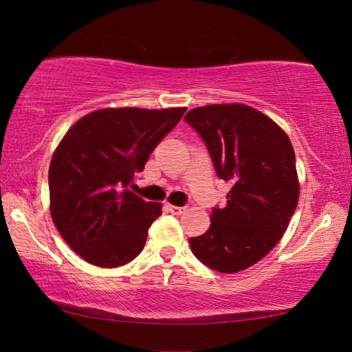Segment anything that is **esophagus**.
Segmentation results:
<instances>
[{
  "mask_svg": "<svg viewBox=\"0 0 352 352\" xmlns=\"http://www.w3.org/2000/svg\"><path fill=\"white\" fill-rule=\"evenodd\" d=\"M168 206V211L173 214H182L186 211L184 206H176V205H166Z\"/></svg>",
  "mask_w": 352,
  "mask_h": 352,
  "instance_id": "obj_1",
  "label": "esophagus"
}]
</instances>
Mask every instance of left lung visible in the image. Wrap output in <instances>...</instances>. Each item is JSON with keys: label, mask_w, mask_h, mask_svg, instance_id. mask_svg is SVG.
<instances>
[{"label": "left lung", "mask_w": 352, "mask_h": 352, "mask_svg": "<svg viewBox=\"0 0 352 352\" xmlns=\"http://www.w3.org/2000/svg\"><path fill=\"white\" fill-rule=\"evenodd\" d=\"M204 139L216 173L230 184L192 253L218 272L256 264L283 237L300 199L295 151L278 124L245 104H211L186 115Z\"/></svg>", "instance_id": "1"}]
</instances>
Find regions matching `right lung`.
Here are the masks:
<instances>
[{
    "label": "right lung",
    "instance_id": "1",
    "mask_svg": "<svg viewBox=\"0 0 352 352\" xmlns=\"http://www.w3.org/2000/svg\"><path fill=\"white\" fill-rule=\"evenodd\" d=\"M186 107L94 110L70 126L52 153L50 211L67 245L99 267L123 266L142 252L162 204L129 190Z\"/></svg>",
    "mask_w": 352,
    "mask_h": 352
}]
</instances>
